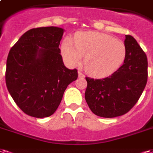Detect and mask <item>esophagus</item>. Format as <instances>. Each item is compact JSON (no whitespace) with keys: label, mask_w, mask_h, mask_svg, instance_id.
I'll return each instance as SVG.
<instances>
[{"label":"esophagus","mask_w":153,"mask_h":153,"mask_svg":"<svg viewBox=\"0 0 153 153\" xmlns=\"http://www.w3.org/2000/svg\"><path fill=\"white\" fill-rule=\"evenodd\" d=\"M78 76H79V78H84L85 75H84L82 73H81L80 71H79V72H78Z\"/></svg>","instance_id":"esophagus-1"}]
</instances>
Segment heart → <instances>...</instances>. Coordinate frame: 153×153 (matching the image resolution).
Here are the masks:
<instances>
[{"mask_svg": "<svg viewBox=\"0 0 153 153\" xmlns=\"http://www.w3.org/2000/svg\"><path fill=\"white\" fill-rule=\"evenodd\" d=\"M61 52L65 62L78 66L85 56L84 65L89 74L96 77L111 75L123 65L126 55L124 43L108 34L83 31L75 35L74 40L65 38Z\"/></svg>", "mask_w": 153, "mask_h": 153, "instance_id": "heart-1", "label": "heart"}]
</instances>
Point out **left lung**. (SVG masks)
Wrapping results in <instances>:
<instances>
[{
	"mask_svg": "<svg viewBox=\"0 0 153 153\" xmlns=\"http://www.w3.org/2000/svg\"><path fill=\"white\" fill-rule=\"evenodd\" d=\"M124 63L110 76L86 78L85 100L93 114L115 117L126 114L141 96L148 80V59L133 36H126Z\"/></svg>",
	"mask_w": 153,
	"mask_h": 153,
	"instance_id": "left-lung-1",
	"label": "left lung"
}]
</instances>
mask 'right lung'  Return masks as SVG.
Segmentation results:
<instances>
[{
  "label": "right lung",
  "instance_id": "add662e5",
  "mask_svg": "<svg viewBox=\"0 0 153 153\" xmlns=\"http://www.w3.org/2000/svg\"><path fill=\"white\" fill-rule=\"evenodd\" d=\"M64 31L56 27L30 29L9 53L5 72L8 91L29 116L42 118L53 114L67 86L78 78L76 69L65 67L60 54Z\"/></svg>",
  "mask_w": 153,
  "mask_h": 153
}]
</instances>
